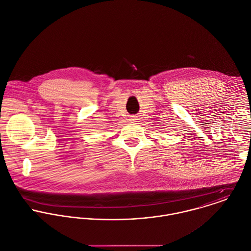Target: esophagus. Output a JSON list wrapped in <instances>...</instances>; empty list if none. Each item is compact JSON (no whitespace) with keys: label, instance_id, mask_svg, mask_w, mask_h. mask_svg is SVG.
Instances as JSON below:
<instances>
[{"label":"esophagus","instance_id":"1","mask_svg":"<svg viewBox=\"0 0 251 251\" xmlns=\"http://www.w3.org/2000/svg\"><path fill=\"white\" fill-rule=\"evenodd\" d=\"M132 121H135V119H133V120H132Z\"/></svg>","mask_w":251,"mask_h":251}]
</instances>
